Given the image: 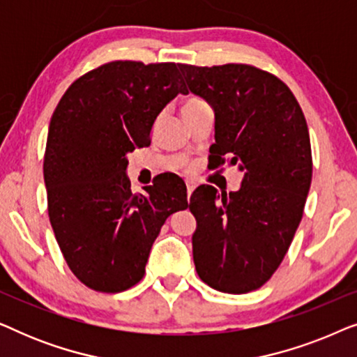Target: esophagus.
<instances>
[{
	"label": "esophagus",
	"mask_w": 357,
	"mask_h": 357,
	"mask_svg": "<svg viewBox=\"0 0 357 357\" xmlns=\"http://www.w3.org/2000/svg\"><path fill=\"white\" fill-rule=\"evenodd\" d=\"M195 187H197V185H195L193 180H187V198L188 199H190V197H192V192L195 190Z\"/></svg>",
	"instance_id": "esophagus-1"
}]
</instances>
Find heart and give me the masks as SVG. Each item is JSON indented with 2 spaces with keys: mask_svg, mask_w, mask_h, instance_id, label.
Masks as SVG:
<instances>
[{
  "mask_svg": "<svg viewBox=\"0 0 357 357\" xmlns=\"http://www.w3.org/2000/svg\"><path fill=\"white\" fill-rule=\"evenodd\" d=\"M203 104H204V102L202 99H198V97H190V99H187V100L183 102L182 112L188 110V109H195V107H199V105H203Z\"/></svg>",
  "mask_w": 357,
  "mask_h": 357,
  "instance_id": "heart-1",
  "label": "heart"
}]
</instances>
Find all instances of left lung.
Returning <instances> with one entry per match:
<instances>
[{"label":"left lung","instance_id":"left-lung-1","mask_svg":"<svg viewBox=\"0 0 357 357\" xmlns=\"http://www.w3.org/2000/svg\"><path fill=\"white\" fill-rule=\"evenodd\" d=\"M190 92L214 110L213 167L237 165V192L199 185L190 198L198 276L213 289L245 294L281 265L312 182L309 128L289 87L250 65H178Z\"/></svg>","mask_w":357,"mask_h":357}]
</instances>
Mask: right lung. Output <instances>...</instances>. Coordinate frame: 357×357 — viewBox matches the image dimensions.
Returning <instances> with one entry per match:
<instances>
[{
    "mask_svg": "<svg viewBox=\"0 0 357 357\" xmlns=\"http://www.w3.org/2000/svg\"><path fill=\"white\" fill-rule=\"evenodd\" d=\"M175 63L112 61L68 87L53 112L43 158L48 218L82 284L121 292L144 276L170 214L187 209L182 178L131 192L128 153L151 144L154 121L178 92Z\"/></svg>",
    "mask_w": 357,
    "mask_h": 357,
    "instance_id": "add662e5",
    "label": "right lung"
}]
</instances>
